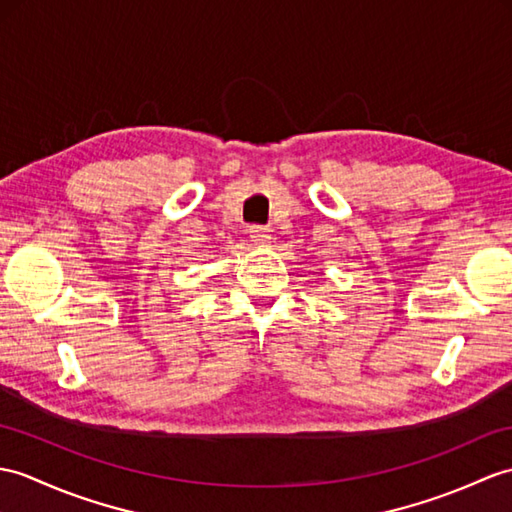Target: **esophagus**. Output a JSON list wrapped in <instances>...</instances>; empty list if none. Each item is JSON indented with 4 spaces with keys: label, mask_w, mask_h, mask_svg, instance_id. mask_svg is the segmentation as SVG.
<instances>
[{
    "label": "esophagus",
    "mask_w": 512,
    "mask_h": 512,
    "mask_svg": "<svg viewBox=\"0 0 512 512\" xmlns=\"http://www.w3.org/2000/svg\"><path fill=\"white\" fill-rule=\"evenodd\" d=\"M248 233H251V240L255 244H268L270 242V231L266 227H259V224H255V227L248 229Z\"/></svg>",
    "instance_id": "obj_1"
}]
</instances>
